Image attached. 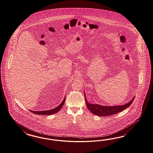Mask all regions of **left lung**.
Listing matches in <instances>:
<instances>
[{"mask_svg":"<svg viewBox=\"0 0 153 153\" xmlns=\"http://www.w3.org/2000/svg\"><path fill=\"white\" fill-rule=\"evenodd\" d=\"M85 98L86 101V105L88 109L93 114L98 116L104 117V116H111L113 114H115L119 112L123 111L127 107L130 106L133 101H134V98L133 97L131 101H129L126 104L119 105H101L98 104H91L88 102L86 98V94L85 93Z\"/></svg>","mask_w":153,"mask_h":153,"instance_id":"obj_1","label":"left lung"}]
</instances>
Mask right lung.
Returning <instances> with one entry per match:
<instances>
[{"mask_svg": "<svg viewBox=\"0 0 153 153\" xmlns=\"http://www.w3.org/2000/svg\"><path fill=\"white\" fill-rule=\"evenodd\" d=\"M65 98H66V96H65V98L63 99L62 102L59 104V105H58L56 108H53V109H51L50 110H47V111H33L31 110H29L30 112L33 113L35 114H39V115H51V114H53L55 113H56L57 112H59L60 109L62 108L63 107V104L65 103Z\"/></svg>", "mask_w": 153, "mask_h": 153, "instance_id": "obj_1", "label": "right lung"}]
</instances>
